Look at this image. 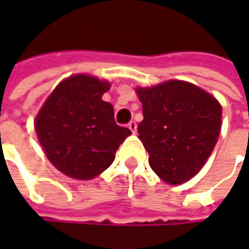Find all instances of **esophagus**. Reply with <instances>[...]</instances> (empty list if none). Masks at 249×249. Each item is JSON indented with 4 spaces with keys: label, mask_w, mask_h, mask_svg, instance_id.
Returning a JSON list of instances; mask_svg holds the SVG:
<instances>
[{
    "label": "esophagus",
    "mask_w": 249,
    "mask_h": 249,
    "mask_svg": "<svg viewBox=\"0 0 249 249\" xmlns=\"http://www.w3.org/2000/svg\"><path fill=\"white\" fill-rule=\"evenodd\" d=\"M127 127H129V129L131 130V133L134 134V133L137 131V123H136V122H130L129 124H127Z\"/></svg>",
    "instance_id": "34e87169"
}]
</instances>
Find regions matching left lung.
<instances>
[{
  "label": "left lung",
  "mask_w": 249,
  "mask_h": 249,
  "mask_svg": "<svg viewBox=\"0 0 249 249\" xmlns=\"http://www.w3.org/2000/svg\"><path fill=\"white\" fill-rule=\"evenodd\" d=\"M144 119L139 139L149 166L167 184L194 177L215 148L222 127V107L194 84L169 80L137 89Z\"/></svg>",
  "instance_id": "8db88e82"
}]
</instances>
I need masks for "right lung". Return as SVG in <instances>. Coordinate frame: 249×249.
Instances as JSON below:
<instances>
[{"label":"right lung","mask_w":249,"mask_h":249,"mask_svg":"<svg viewBox=\"0 0 249 249\" xmlns=\"http://www.w3.org/2000/svg\"><path fill=\"white\" fill-rule=\"evenodd\" d=\"M108 82L74 74L61 82L36 116V133L47 158L63 175L90 180L110 166L124 139L113 107L102 101Z\"/></svg>","instance_id":"add662e5"}]
</instances>
